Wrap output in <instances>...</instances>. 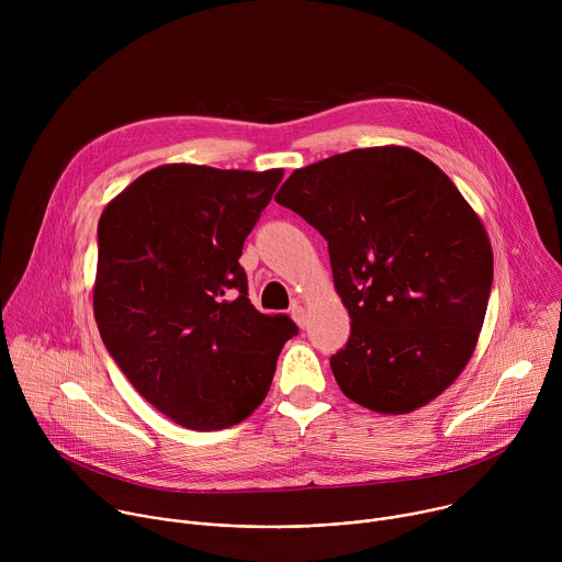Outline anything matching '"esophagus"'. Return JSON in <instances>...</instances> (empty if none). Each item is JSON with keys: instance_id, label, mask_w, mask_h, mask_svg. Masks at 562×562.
I'll return each mask as SVG.
<instances>
[{"instance_id": "obj_1", "label": "esophagus", "mask_w": 562, "mask_h": 562, "mask_svg": "<svg viewBox=\"0 0 562 562\" xmlns=\"http://www.w3.org/2000/svg\"><path fill=\"white\" fill-rule=\"evenodd\" d=\"M291 315H293V319H295V323H297V327H306V313H304V308H302V304H293L291 306Z\"/></svg>"}]
</instances>
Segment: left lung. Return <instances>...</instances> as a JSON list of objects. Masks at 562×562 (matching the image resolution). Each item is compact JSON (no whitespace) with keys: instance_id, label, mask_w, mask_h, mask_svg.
Instances as JSON below:
<instances>
[{"instance_id":"left-lung-1","label":"left lung","mask_w":562,"mask_h":562,"mask_svg":"<svg viewBox=\"0 0 562 562\" xmlns=\"http://www.w3.org/2000/svg\"><path fill=\"white\" fill-rule=\"evenodd\" d=\"M276 202L327 239L351 336L331 356L347 397L407 414L464 369L483 329L494 256L456 184L405 146L356 148L297 169Z\"/></svg>"}]
</instances>
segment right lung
Listing matches in <instances>:
<instances>
[{"mask_svg": "<svg viewBox=\"0 0 562 562\" xmlns=\"http://www.w3.org/2000/svg\"><path fill=\"white\" fill-rule=\"evenodd\" d=\"M282 169L165 165L139 176L102 213L93 311L111 358L173 423L215 431L265 400L286 313L249 300L239 256Z\"/></svg>", "mask_w": 562, "mask_h": 562, "instance_id": "add662e5", "label": "right lung"}]
</instances>
